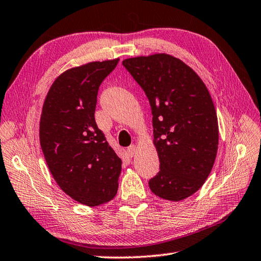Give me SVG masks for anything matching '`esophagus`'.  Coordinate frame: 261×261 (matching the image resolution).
<instances>
[{"mask_svg":"<svg viewBox=\"0 0 261 261\" xmlns=\"http://www.w3.org/2000/svg\"><path fill=\"white\" fill-rule=\"evenodd\" d=\"M137 152V148L135 145H130L128 148H127V153H128V155L130 156V158H133V156H135Z\"/></svg>","mask_w":261,"mask_h":261,"instance_id":"34e87169","label":"esophagus"}]
</instances>
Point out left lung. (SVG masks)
<instances>
[{
	"label": "left lung",
	"instance_id": "8db88e82",
	"mask_svg": "<svg viewBox=\"0 0 261 261\" xmlns=\"http://www.w3.org/2000/svg\"><path fill=\"white\" fill-rule=\"evenodd\" d=\"M123 65L152 109L160 172L149 189L164 200L187 199L204 184L217 158L219 126L210 92L192 68L171 55L128 58Z\"/></svg>",
	"mask_w": 261,
	"mask_h": 261
}]
</instances>
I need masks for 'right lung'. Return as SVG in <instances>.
Listing matches in <instances>:
<instances>
[{
	"label": "right lung",
	"mask_w": 261,
	"mask_h": 261,
	"mask_svg": "<svg viewBox=\"0 0 261 261\" xmlns=\"http://www.w3.org/2000/svg\"><path fill=\"white\" fill-rule=\"evenodd\" d=\"M118 61H92L62 72L50 87L40 118V145L52 176L87 206L106 203L118 190L121 160L95 120L98 89Z\"/></svg>",
	"instance_id": "obj_1"
}]
</instances>
